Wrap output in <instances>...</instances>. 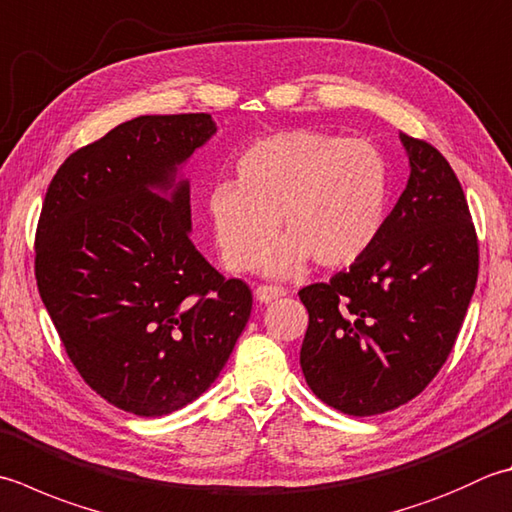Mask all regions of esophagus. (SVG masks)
I'll use <instances>...</instances> for the list:
<instances>
[{
	"label": "esophagus",
	"mask_w": 512,
	"mask_h": 512,
	"mask_svg": "<svg viewBox=\"0 0 512 512\" xmlns=\"http://www.w3.org/2000/svg\"><path fill=\"white\" fill-rule=\"evenodd\" d=\"M284 295H286V290L277 288V286H257V290H255V297L259 304H270Z\"/></svg>",
	"instance_id": "34e87169"
}]
</instances>
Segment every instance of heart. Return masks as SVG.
I'll use <instances>...</instances> for the list:
<instances>
[{"label": "heart", "instance_id": "obj_1", "mask_svg": "<svg viewBox=\"0 0 512 512\" xmlns=\"http://www.w3.org/2000/svg\"><path fill=\"white\" fill-rule=\"evenodd\" d=\"M388 166L366 139L293 128L268 135L237 159V182L208 190L206 210L224 264L255 268L277 233L264 273L293 277L310 257L324 268L357 262L375 244L388 215Z\"/></svg>", "mask_w": 512, "mask_h": 512}]
</instances>
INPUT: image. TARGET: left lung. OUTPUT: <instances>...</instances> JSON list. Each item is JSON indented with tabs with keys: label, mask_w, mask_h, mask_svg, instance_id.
I'll use <instances>...</instances> for the list:
<instances>
[{
	"label": "left lung",
	"mask_w": 512,
	"mask_h": 512,
	"mask_svg": "<svg viewBox=\"0 0 512 512\" xmlns=\"http://www.w3.org/2000/svg\"><path fill=\"white\" fill-rule=\"evenodd\" d=\"M410 175L382 233L346 273L299 290L310 390L346 415L402 406L433 382L477 284V237L462 184L426 142L399 133Z\"/></svg>",
	"instance_id": "1"
}]
</instances>
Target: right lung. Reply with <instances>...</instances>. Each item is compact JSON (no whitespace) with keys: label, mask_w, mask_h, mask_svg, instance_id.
<instances>
[{"label":"right lung","mask_w":512,"mask_h":512,"mask_svg":"<svg viewBox=\"0 0 512 512\" xmlns=\"http://www.w3.org/2000/svg\"><path fill=\"white\" fill-rule=\"evenodd\" d=\"M215 133L206 113L119 124L59 166L39 217L37 288L70 362L139 417L206 393L253 308L190 242L182 168Z\"/></svg>","instance_id":"right-lung-1"}]
</instances>
